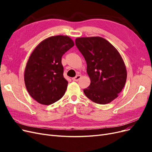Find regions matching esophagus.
<instances>
[{
  "label": "esophagus",
  "instance_id": "esophagus-1",
  "mask_svg": "<svg viewBox=\"0 0 152 152\" xmlns=\"http://www.w3.org/2000/svg\"><path fill=\"white\" fill-rule=\"evenodd\" d=\"M80 78H81V75H77L76 77L72 78V80H73V81L77 82V81H79V80L80 79Z\"/></svg>",
  "mask_w": 152,
  "mask_h": 152
}]
</instances>
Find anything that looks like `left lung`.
<instances>
[{"mask_svg":"<svg viewBox=\"0 0 152 152\" xmlns=\"http://www.w3.org/2000/svg\"><path fill=\"white\" fill-rule=\"evenodd\" d=\"M75 45L87 63L91 79L84 89L85 95L93 102L105 104L118 97L125 86L127 72L118 50L100 37L75 39Z\"/></svg>","mask_w":152,"mask_h":152,"instance_id":"left-lung-1","label":"left lung"}]
</instances>
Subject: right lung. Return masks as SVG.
Segmentation results:
<instances>
[{"mask_svg": "<svg viewBox=\"0 0 152 152\" xmlns=\"http://www.w3.org/2000/svg\"><path fill=\"white\" fill-rule=\"evenodd\" d=\"M73 45L68 36H53L41 42L31 54L25 68V83L38 103L51 104L65 93L68 82L63 77L61 58Z\"/></svg>", "mask_w": 152, "mask_h": 152, "instance_id": "right-lung-1", "label": "right lung"}]
</instances>
